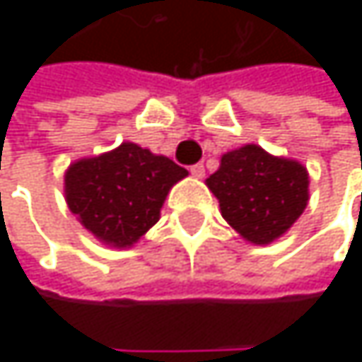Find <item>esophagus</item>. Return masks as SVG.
Returning a JSON list of instances; mask_svg holds the SVG:
<instances>
[{"label":"esophagus","mask_w":362,"mask_h":362,"mask_svg":"<svg viewBox=\"0 0 362 362\" xmlns=\"http://www.w3.org/2000/svg\"><path fill=\"white\" fill-rule=\"evenodd\" d=\"M190 174H192L194 178H203V176H205V168H203V163H194V165H190Z\"/></svg>","instance_id":"obj_1"}]
</instances>
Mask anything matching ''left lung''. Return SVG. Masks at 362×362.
I'll use <instances>...</instances> for the list:
<instances>
[{"instance_id": "1", "label": "left lung", "mask_w": 362, "mask_h": 362, "mask_svg": "<svg viewBox=\"0 0 362 362\" xmlns=\"http://www.w3.org/2000/svg\"><path fill=\"white\" fill-rule=\"evenodd\" d=\"M207 186L220 201L224 220L255 245L285 235L308 205L306 168L255 144L222 155Z\"/></svg>"}]
</instances>
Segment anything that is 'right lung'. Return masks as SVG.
Instances as JSON below:
<instances>
[{
    "label": "right lung",
    "instance_id": "1",
    "mask_svg": "<svg viewBox=\"0 0 362 362\" xmlns=\"http://www.w3.org/2000/svg\"><path fill=\"white\" fill-rule=\"evenodd\" d=\"M188 172L134 142L75 161L64 174L69 209L103 243L134 245L157 224L170 188Z\"/></svg>",
    "mask_w": 362,
    "mask_h": 362
}]
</instances>
